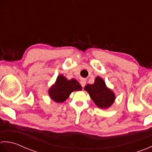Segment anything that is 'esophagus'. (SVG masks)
I'll use <instances>...</instances> for the list:
<instances>
[{
  "label": "esophagus",
  "instance_id": "34e87169",
  "mask_svg": "<svg viewBox=\"0 0 152 152\" xmlns=\"http://www.w3.org/2000/svg\"><path fill=\"white\" fill-rule=\"evenodd\" d=\"M80 85H81L82 87L84 88V86L86 85V80L85 79H81V80H80Z\"/></svg>",
  "mask_w": 152,
  "mask_h": 152
}]
</instances>
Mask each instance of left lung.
I'll list each match as a JSON object with an SVG mask.
<instances>
[{
    "label": "left lung",
    "mask_w": 152,
    "mask_h": 152,
    "mask_svg": "<svg viewBox=\"0 0 152 152\" xmlns=\"http://www.w3.org/2000/svg\"><path fill=\"white\" fill-rule=\"evenodd\" d=\"M85 90L99 108L110 107L115 101L113 92L107 87L104 80L98 76L95 79L94 84L86 85Z\"/></svg>",
    "instance_id": "obj_1"
}]
</instances>
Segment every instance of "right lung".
Segmentation results:
<instances>
[{
	"mask_svg": "<svg viewBox=\"0 0 152 152\" xmlns=\"http://www.w3.org/2000/svg\"><path fill=\"white\" fill-rule=\"evenodd\" d=\"M82 86L75 79L67 80L62 75H58L54 84L48 90V94L52 100L61 103L67 100L73 91H81Z\"/></svg>",
	"mask_w": 152,
	"mask_h": 152,
	"instance_id": "right-lung-1",
	"label": "right lung"
}]
</instances>
